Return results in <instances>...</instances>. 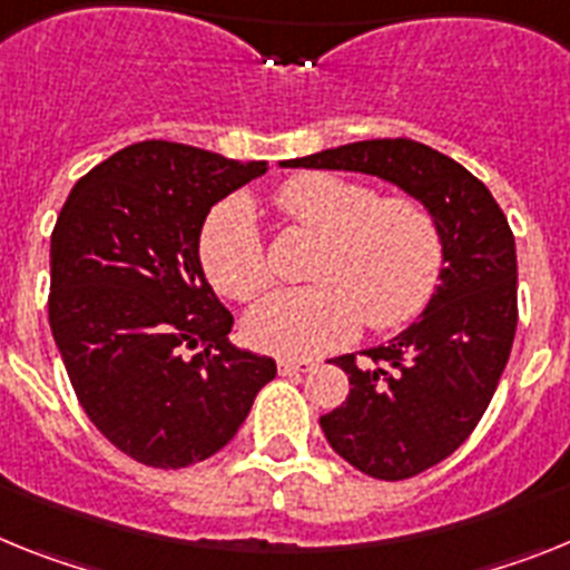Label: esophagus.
Returning a JSON list of instances; mask_svg holds the SVG:
<instances>
[{"instance_id":"obj_1","label":"esophagus","mask_w":570,"mask_h":570,"mask_svg":"<svg viewBox=\"0 0 570 570\" xmlns=\"http://www.w3.org/2000/svg\"><path fill=\"white\" fill-rule=\"evenodd\" d=\"M278 370H281V375L309 373V370H315V361L313 358H281Z\"/></svg>"}]
</instances>
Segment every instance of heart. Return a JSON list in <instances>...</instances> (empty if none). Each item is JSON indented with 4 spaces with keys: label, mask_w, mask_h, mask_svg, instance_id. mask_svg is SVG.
I'll return each mask as SVG.
<instances>
[{
    "label": "heart",
    "mask_w": 570,
    "mask_h": 570,
    "mask_svg": "<svg viewBox=\"0 0 570 570\" xmlns=\"http://www.w3.org/2000/svg\"><path fill=\"white\" fill-rule=\"evenodd\" d=\"M275 209L321 244L309 266L315 284L272 292L249 309L244 333L257 350L284 358L326 353L353 338L364 318L379 330L413 318L433 292L442 244L413 197H375L364 183L306 171L275 191ZM200 257L229 298L252 301L269 286L264 235L244 197L212 212Z\"/></svg>",
    "instance_id": "heart-1"
}]
</instances>
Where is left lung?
<instances>
[{"label":"left lung","mask_w":570,"mask_h":570,"mask_svg":"<svg viewBox=\"0 0 570 570\" xmlns=\"http://www.w3.org/2000/svg\"><path fill=\"white\" fill-rule=\"evenodd\" d=\"M393 183L433 217L439 286L424 313L387 344L333 358L350 395L321 415L326 442L375 479H410L448 459L491 404L517 335V244L482 180L407 140H361L286 160Z\"/></svg>","instance_id":"1"}]
</instances>
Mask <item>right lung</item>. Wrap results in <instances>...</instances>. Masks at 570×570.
<instances>
[{
    "mask_svg": "<svg viewBox=\"0 0 570 570\" xmlns=\"http://www.w3.org/2000/svg\"><path fill=\"white\" fill-rule=\"evenodd\" d=\"M266 171V160L142 140L94 166L59 212L53 341L88 419L137 462L168 470L209 459L278 373L229 344L235 318L200 264L212 206Z\"/></svg>",
    "mask_w": 570,
    "mask_h": 570,
    "instance_id": "obj_1",
    "label": "right lung"
}]
</instances>
